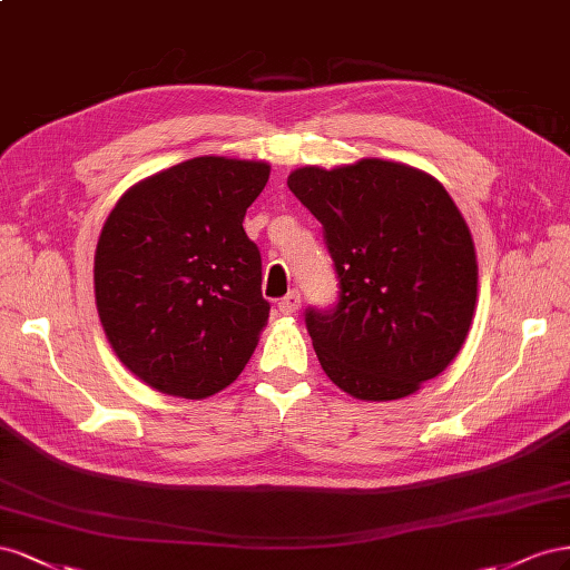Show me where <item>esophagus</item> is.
I'll list each match as a JSON object with an SVG mask.
<instances>
[{"label": "esophagus", "mask_w": 570, "mask_h": 570, "mask_svg": "<svg viewBox=\"0 0 570 570\" xmlns=\"http://www.w3.org/2000/svg\"><path fill=\"white\" fill-rule=\"evenodd\" d=\"M301 307V294L298 291H291L282 301H279V313L282 315H294Z\"/></svg>", "instance_id": "1"}]
</instances>
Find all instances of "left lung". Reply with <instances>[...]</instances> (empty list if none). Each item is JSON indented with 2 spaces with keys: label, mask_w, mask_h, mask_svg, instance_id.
<instances>
[{
  "label": "left lung",
  "mask_w": 570,
  "mask_h": 570,
  "mask_svg": "<svg viewBox=\"0 0 570 570\" xmlns=\"http://www.w3.org/2000/svg\"><path fill=\"white\" fill-rule=\"evenodd\" d=\"M288 188L324 229L338 303L305 311L327 377L361 401H394L449 367L478 301L473 236L434 176L389 159L301 167Z\"/></svg>",
  "instance_id": "left-lung-1"
}]
</instances>
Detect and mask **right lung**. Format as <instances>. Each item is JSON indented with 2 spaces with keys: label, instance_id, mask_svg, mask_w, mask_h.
Returning <instances> with one entry per match:
<instances>
[{
  "label": "right lung",
  "instance_id": "add662e5",
  "mask_svg": "<svg viewBox=\"0 0 570 570\" xmlns=\"http://www.w3.org/2000/svg\"><path fill=\"white\" fill-rule=\"evenodd\" d=\"M269 165L193 157L128 188L95 250L107 341L161 394L207 399L250 361L269 303L263 259L243 232Z\"/></svg>",
  "mask_w": 570,
  "mask_h": 570
}]
</instances>
